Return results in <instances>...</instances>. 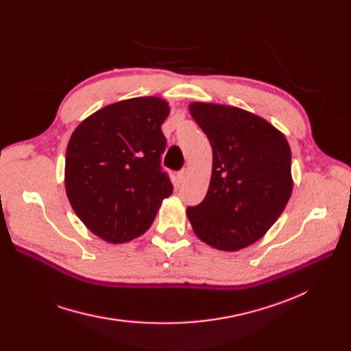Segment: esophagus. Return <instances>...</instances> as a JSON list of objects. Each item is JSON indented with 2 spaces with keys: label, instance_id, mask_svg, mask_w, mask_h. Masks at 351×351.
Segmentation results:
<instances>
[{
  "label": "esophagus",
  "instance_id": "34e87169",
  "mask_svg": "<svg viewBox=\"0 0 351 351\" xmlns=\"http://www.w3.org/2000/svg\"><path fill=\"white\" fill-rule=\"evenodd\" d=\"M189 175H191L189 168H183V169L178 173V179H179V182H186L188 178H189Z\"/></svg>",
  "mask_w": 351,
  "mask_h": 351
}]
</instances>
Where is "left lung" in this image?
I'll return each mask as SVG.
<instances>
[{
  "instance_id": "obj_1",
  "label": "left lung",
  "mask_w": 351,
  "mask_h": 351,
  "mask_svg": "<svg viewBox=\"0 0 351 351\" xmlns=\"http://www.w3.org/2000/svg\"><path fill=\"white\" fill-rule=\"evenodd\" d=\"M189 112L212 145L209 189L186 215L209 246L234 252L254 243L285 210L293 189L285 135L245 109L193 102Z\"/></svg>"
}]
</instances>
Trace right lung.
Here are the masks:
<instances>
[{"instance_id":"add662e5","label":"right lung","mask_w":351,"mask_h":351,"mask_svg":"<svg viewBox=\"0 0 351 351\" xmlns=\"http://www.w3.org/2000/svg\"><path fill=\"white\" fill-rule=\"evenodd\" d=\"M169 109L156 97L119 101L88 117L69 138L68 200L82 223L109 243L145 233L173 192L160 168L166 147L160 125Z\"/></svg>"}]
</instances>
